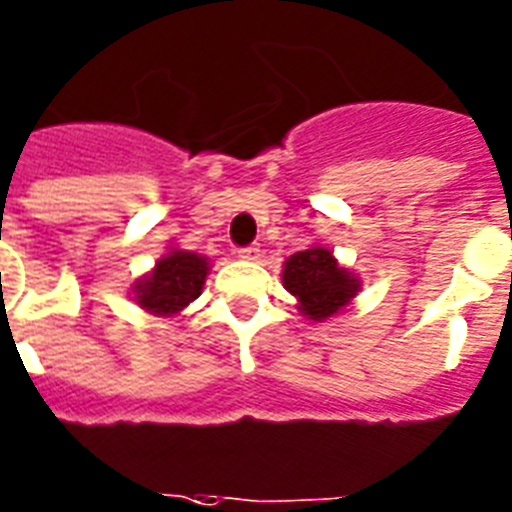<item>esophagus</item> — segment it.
<instances>
[{"instance_id":"esophagus-1","label":"esophagus","mask_w":512,"mask_h":512,"mask_svg":"<svg viewBox=\"0 0 512 512\" xmlns=\"http://www.w3.org/2000/svg\"><path fill=\"white\" fill-rule=\"evenodd\" d=\"M237 252L242 260H260V244H247V247H239Z\"/></svg>"}]
</instances>
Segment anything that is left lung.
I'll return each instance as SVG.
<instances>
[{
  "instance_id": "1",
  "label": "left lung",
  "mask_w": 512,
  "mask_h": 512,
  "mask_svg": "<svg viewBox=\"0 0 512 512\" xmlns=\"http://www.w3.org/2000/svg\"><path fill=\"white\" fill-rule=\"evenodd\" d=\"M283 286L299 299L301 311L314 322L337 314L358 291V281L348 270H342L324 247H311L288 257Z\"/></svg>"
}]
</instances>
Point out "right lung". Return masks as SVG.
<instances>
[{
  "instance_id": "obj_1",
  "label": "right lung",
  "mask_w": 512,
  "mask_h": 512,
  "mask_svg": "<svg viewBox=\"0 0 512 512\" xmlns=\"http://www.w3.org/2000/svg\"><path fill=\"white\" fill-rule=\"evenodd\" d=\"M208 262L195 252H170L157 262L154 273L136 283V301L154 314H175L201 296Z\"/></svg>"
}]
</instances>
